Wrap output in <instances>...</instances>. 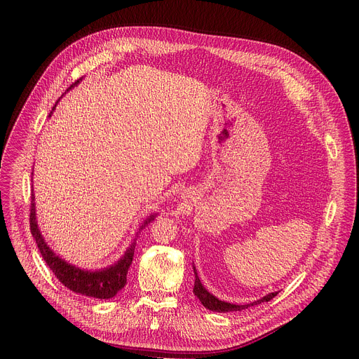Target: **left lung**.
Here are the masks:
<instances>
[{
    "mask_svg": "<svg viewBox=\"0 0 359 359\" xmlns=\"http://www.w3.org/2000/svg\"><path fill=\"white\" fill-rule=\"evenodd\" d=\"M194 269V267H193ZM194 276H196V280H194V288H193V292L194 295L200 299V302L206 306L208 310L210 311H215V313H229V311H241V310H245L248 309V306H252V305H257V304H262V302H267L270 299H273L278 292H270L267 295H264L263 298L254 301V302H250V304H244V305H237V304H230V302H226V301H222L219 298H216L213 294H210L206 288L203 287V284L200 283L198 277H197V273H196V269H194Z\"/></svg>",
    "mask_w": 359,
    "mask_h": 359,
    "instance_id": "obj_1",
    "label": "left lung"
}]
</instances>
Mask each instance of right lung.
<instances>
[{"label": "right lung", "mask_w": 359, "mask_h": 359, "mask_svg": "<svg viewBox=\"0 0 359 359\" xmlns=\"http://www.w3.org/2000/svg\"><path fill=\"white\" fill-rule=\"evenodd\" d=\"M34 198L35 197L32 194L31 213H29L31 234L35 238V243L38 245V250L42 255V259L45 260L46 266L53 270L55 277L71 291L79 292L86 297H93V298H100V299H108V298L115 297L118 294V291L122 290L126 284V274H128V270L133 260L136 240H133L132 245L126 250L125 255L116 264L107 267L105 270H99V271L81 270L72 264H68L61 257H58V255L53 250H50L46 245V243L43 241L41 231L38 229V224H36ZM153 219H155V216L151 215L149 219L144 220V223L140 226V229H143Z\"/></svg>", "instance_id": "add662e5"}]
</instances>
